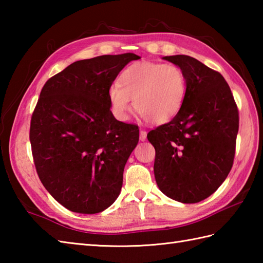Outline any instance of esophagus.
I'll return each mask as SVG.
<instances>
[{"mask_svg": "<svg viewBox=\"0 0 263 263\" xmlns=\"http://www.w3.org/2000/svg\"><path fill=\"white\" fill-rule=\"evenodd\" d=\"M147 138V131L146 130H140V140L144 141Z\"/></svg>", "mask_w": 263, "mask_h": 263, "instance_id": "esophagus-1", "label": "esophagus"}]
</instances>
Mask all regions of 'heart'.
Instances as JSON below:
<instances>
[{"mask_svg":"<svg viewBox=\"0 0 263 263\" xmlns=\"http://www.w3.org/2000/svg\"><path fill=\"white\" fill-rule=\"evenodd\" d=\"M185 95L186 78L180 66L138 62L127 66L119 83L110 86L108 99L111 111L121 121L127 119L133 105L149 122L163 124L178 113Z\"/></svg>","mask_w":263,"mask_h":263,"instance_id":"b5f03b06","label":"heart"}]
</instances>
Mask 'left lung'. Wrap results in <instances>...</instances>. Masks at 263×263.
<instances>
[{
    "label": "left lung",
    "instance_id": "obj_1",
    "mask_svg": "<svg viewBox=\"0 0 263 263\" xmlns=\"http://www.w3.org/2000/svg\"><path fill=\"white\" fill-rule=\"evenodd\" d=\"M164 60L183 70L186 95L174 119L147 136L156 150L155 178L167 197L197 203L214 193L232 170L238 108L218 71L187 55Z\"/></svg>",
    "mask_w": 263,
    "mask_h": 263
}]
</instances>
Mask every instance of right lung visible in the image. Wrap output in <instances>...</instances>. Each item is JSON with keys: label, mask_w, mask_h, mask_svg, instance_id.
I'll return each mask as SVG.
<instances>
[{"label": "right lung", "mask_w": 263, "mask_h": 263, "mask_svg": "<svg viewBox=\"0 0 263 263\" xmlns=\"http://www.w3.org/2000/svg\"><path fill=\"white\" fill-rule=\"evenodd\" d=\"M136 54L70 64L44 85L30 121L33 163L52 197L73 212L97 214L119 197L139 127L117 121L108 90Z\"/></svg>", "instance_id": "1"}]
</instances>
